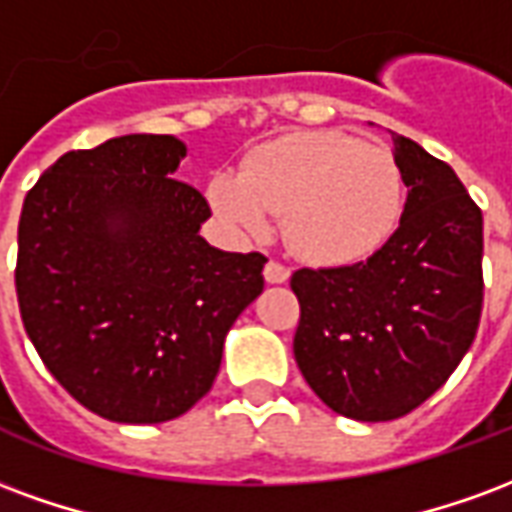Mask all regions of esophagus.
<instances>
[{"label":"esophagus","instance_id":"34e87169","mask_svg":"<svg viewBox=\"0 0 512 512\" xmlns=\"http://www.w3.org/2000/svg\"><path fill=\"white\" fill-rule=\"evenodd\" d=\"M263 277H266V282H271V285H282V282H288L290 279V268L277 263V260H268L266 268H263Z\"/></svg>","mask_w":512,"mask_h":512}]
</instances>
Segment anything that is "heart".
Here are the masks:
<instances>
[{
    "label": "heart",
    "mask_w": 512,
    "mask_h": 512,
    "mask_svg": "<svg viewBox=\"0 0 512 512\" xmlns=\"http://www.w3.org/2000/svg\"><path fill=\"white\" fill-rule=\"evenodd\" d=\"M395 156L340 131H304L255 147L241 172L208 183L213 211L244 235H266L282 216L285 244L312 266L343 268L373 257L403 216Z\"/></svg>",
    "instance_id": "heart-1"
}]
</instances>
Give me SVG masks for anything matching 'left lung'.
<instances>
[{
	"instance_id": "1",
	"label": "left lung",
	"mask_w": 512,
	"mask_h": 512,
	"mask_svg": "<svg viewBox=\"0 0 512 512\" xmlns=\"http://www.w3.org/2000/svg\"><path fill=\"white\" fill-rule=\"evenodd\" d=\"M408 186L400 227L365 263L299 268L293 356L326 406L389 422L439 389L483 312V213L450 164L392 134Z\"/></svg>"
}]
</instances>
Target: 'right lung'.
Listing matches in <instances>:
<instances>
[{
	"label": "right lung",
	"instance_id": "obj_1",
	"mask_svg": "<svg viewBox=\"0 0 512 512\" xmlns=\"http://www.w3.org/2000/svg\"><path fill=\"white\" fill-rule=\"evenodd\" d=\"M183 156L169 134L71 150L21 208L24 329L51 376L112 422L186 414L213 386L235 318L263 293L266 255L200 235L211 205L172 178Z\"/></svg>",
	"mask_w": 512,
	"mask_h": 512
}]
</instances>
